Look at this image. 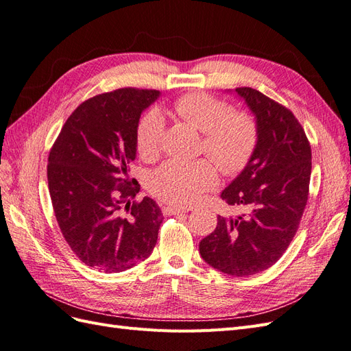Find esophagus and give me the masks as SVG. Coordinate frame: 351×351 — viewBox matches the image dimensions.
Here are the masks:
<instances>
[{"label": "esophagus", "instance_id": "obj_1", "mask_svg": "<svg viewBox=\"0 0 351 351\" xmlns=\"http://www.w3.org/2000/svg\"><path fill=\"white\" fill-rule=\"evenodd\" d=\"M186 212H189V208H177V206H165L164 208V214H168V215L186 214Z\"/></svg>", "mask_w": 351, "mask_h": 351}]
</instances>
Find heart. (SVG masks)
Returning a JSON list of instances; mask_svg holds the SVG:
<instances>
[{
	"instance_id": "heart-1",
	"label": "heart",
	"mask_w": 351,
	"mask_h": 351,
	"mask_svg": "<svg viewBox=\"0 0 351 351\" xmlns=\"http://www.w3.org/2000/svg\"><path fill=\"white\" fill-rule=\"evenodd\" d=\"M174 112L202 132V149L224 173H237L247 164L258 142V127L250 115L232 111L230 105L208 93H187L174 102ZM165 121L149 110L136 127V147L152 159L161 151ZM217 184L214 165L204 159L162 164L149 177L152 195L178 206L193 205Z\"/></svg>"
}]
</instances>
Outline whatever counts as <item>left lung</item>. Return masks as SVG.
Instances as JSON below:
<instances>
[{"label":"left lung","mask_w":351,"mask_h":351,"mask_svg":"<svg viewBox=\"0 0 351 351\" xmlns=\"http://www.w3.org/2000/svg\"><path fill=\"white\" fill-rule=\"evenodd\" d=\"M228 92L254 115L258 142L246 167L221 193L244 214L218 215L217 228L202 239L199 253L212 268L249 277L271 268L299 228L309 195L312 151L290 110L256 89Z\"/></svg>","instance_id":"obj_1"}]
</instances>
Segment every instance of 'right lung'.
<instances>
[{
  "label": "right lung",
  "mask_w": 351,
  "mask_h": 351,
  "mask_svg": "<svg viewBox=\"0 0 351 351\" xmlns=\"http://www.w3.org/2000/svg\"><path fill=\"white\" fill-rule=\"evenodd\" d=\"M159 90L124 88L97 95L69 117L48 158V189L60 230L76 256L105 274L149 258L162 224L151 197L130 202L136 127Z\"/></svg>",
  "instance_id": "obj_1"
}]
</instances>
